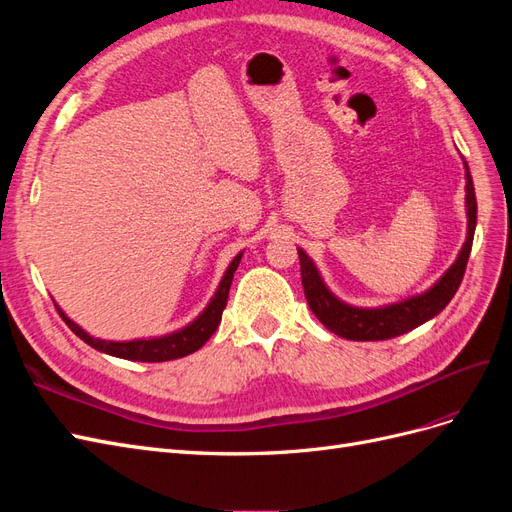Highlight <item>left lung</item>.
<instances>
[{
	"instance_id": "left-lung-1",
	"label": "left lung",
	"mask_w": 512,
	"mask_h": 512,
	"mask_svg": "<svg viewBox=\"0 0 512 512\" xmlns=\"http://www.w3.org/2000/svg\"><path fill=\"white\" fill-rule=\"evenodd\" d=\"M463 170H466V241H463L453 265L440 275V280L433 282V286L427 290L412 294L408 299L378 307L350 305L331 292L327 282L322 280L316 262L305 254V250L297 247L305 299L309 309L331 333L352 339V342H380V339H391L421 327V324L438 316L451 303L463 280V273H466L476 230V194L466 160H463Z\"/></svg>"
}]
</instances>
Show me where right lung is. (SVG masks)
<instances>
[{
  "instance_id": "add662e5",
  "label": "right lung",
  "mask_w": 512,
  "mask_h": 512,
  "mask_svg": "<svg viewBox=\"0 0 512 512\" xmlns=\"http://www.w3.org/2000/svg\"><path fill=\"white\" fill-rule=\"evenodd\" d=\"M243 252H239L235 258H232L230 265L226 267L222 280L215 288L211 301L207 307L200 312L190 324L185 327L158 335V337H136V339H126V342H113V339H100L89 335L83 327H79L68 314L61 309L57 303V312L64 318V322L70 327V331L81 337L83 342L91 348H96L98 352H104L108 356H117V359H126V361H141V363H164V361H173L181 359V356H188L196 352L198 348H203L207 339L218 329V324L222 320V312L228 301V290L232 284V275H235L239 262H241Z\"/></svg>"
}]
</instances>
